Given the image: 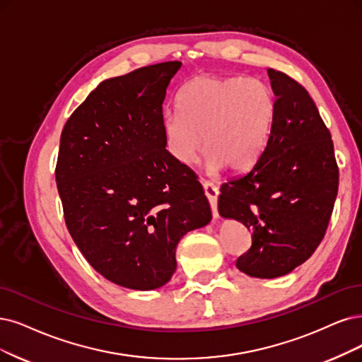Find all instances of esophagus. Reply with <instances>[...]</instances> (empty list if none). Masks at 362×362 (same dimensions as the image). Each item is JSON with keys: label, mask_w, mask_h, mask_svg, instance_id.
<instances>
[{"label": "esophagus", "mask_w": 362, "mask_h": 362, "mask_svg": "<svg viewBox=\"0 0 362 362\" xmlns=\"http://www.w3.org/2000/svg\"><path fill=\"white\" fill-rule=\"evenodd\" d=\"M203 188H204V194H206L209 203H210L213 218L218 219L219 218V213H218V195H219V189L211 182H206V180L203 182Z\"/></svg>", "instance_id": "esophagus-1"}]
</instances>
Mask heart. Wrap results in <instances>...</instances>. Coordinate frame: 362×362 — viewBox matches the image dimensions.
<instances>
[{
	"label": "heart",
	"instance_id": "1",
	"mask_svg": "<svg viewBox=\"0 0 362 362\" xmlns=\"http://www.w3.org/2000/svg\"><path fill=\"white\" fill-rule=\"evenodd\" d=\"M179 115L164 120L170 151L191 164L203 151L207 168L243 171L255 163L270 137L276 116L273 90L258 78L199 74L176 98Z\"/></svg>",
	"mask_w": 362,
	"mask_h": 362
}]
</instances>
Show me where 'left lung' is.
Here are the masks:
<instances>
[{"label":"left lung","mask_w":362,"mask_h":362,"mask_svg":"<svg viewBox=\"0 0 362 362\" xmlns=\"http://www.w3.org/2000/svg\"><path fill=\"white\" fill-rule=\"evenodd\" d=\"M276 95L270 137L253 165L221 186L219 215L252 231L235 262L250 277L296 270L322 242L339 191L331 134L312 97L282 71L267 70Z\"/></svg>","instance_id":"1"}]
</instances>
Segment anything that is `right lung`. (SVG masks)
Segmentation results:
<instances>
[{
  "label": "right lung",
  "instance_id": "right-lung-1",
  "mask_svg": "<svg viewBox=\"0 0 362 362\" xmlns=\"http://www.w3.org/2000/svg\"><path fill=\"white\" fill-rule=\"evenodd\" d=\"M179 61L107 78L61 134L57 185L86 261L136 291L164 286L180 238L211 221L195 173L167 149L163 104Z\"/></svg>",
  "mask_w": 362,
  "mask_h": 362
}]
</instances>
